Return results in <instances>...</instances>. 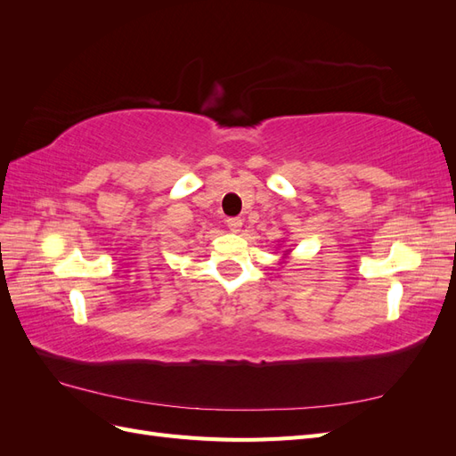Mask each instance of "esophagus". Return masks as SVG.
<instances>
[{
	"instance_id": "obj_1",
	"label": "esophagus",
	"mask_w": 456,
	"mask_h": 456,
	"mask_svg": "<svg viewBox=\"0 0 456 456\" xmlns=\"http://www.w3.org/2000/svg\"><path fill=\"white\" fill-rule=\"evenodd\" d=\"M226 224H228V228H230L232 232H240V230H241V224H243V220L238 218V216H232V218L226 220Z\"/></svg>"
}]
</instances>
